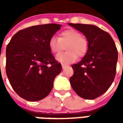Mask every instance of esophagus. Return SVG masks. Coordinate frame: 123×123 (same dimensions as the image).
<instances>
[{"mask_svg": "<svg viewBox=\"0 0 123 123\" xmlns=\"http://www.w3.org/2000/svg\"><path fill=\"white\" fill-rule=\"evenodd\" d=\"M66 66H66V64H62V68H63V69L65 68H66Z\"/></svg>", "mask_w": 123, "mask_h": 123, "instance_id": "esophagus-1", "label": "esophagus"}]
</instances>
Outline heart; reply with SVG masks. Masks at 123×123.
<instances>
[{"label":"heart","mask_w":123,"mask_h":123,"mask_svg":"<svg viewBox=\"0 0 123 123\" xmlns=\"http://www.w3.org/2000/svg\"><path fill=\"white\" fill-rule=\"evenodd\" d=\"M67 52L60 53L56 57L57 61L62 64H70L77 59V55L82 57L86 53L88 48L87 40L81 37V34L74 29H68L61 33L59 38L53 36L49 42L50 51L58 53L66 46Z\"/></svg>","instance_id":"obj_1"}]
</instances>
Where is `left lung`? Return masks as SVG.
Returning <instances> with one entry per match:
<instances>
[{
    "mask_svg": "<svg viewBox=\"0 0 123 123\" xmlns=\"http://www.w3.org/2000/svg\"><path fill=\"white\" fill-rule=\"evenodd\" d=\"M68 25L82 33L88 44L83 58L72 66L74 74L70 78V85L79 97L94 99L106 92L114 81L118 61L116 45L111 36L98 26Z\"/></svg>",
    "mask_w": 123,
    "mask_h": 123,
    "instance_id": "8db88e82",
    "label": "left lung"
}]
</instances>
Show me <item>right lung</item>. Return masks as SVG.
Returning a JSON list of instances; mask_svg holds the SVG:
<instances>
[{
    "label": "right lung",
    "instance_id": "1",
    "mask_svg": "<svg viewBox=\"0 0 123 123\" xmlns=\"http://www.w3.org/2000/svg\"><path fill=\"white\" fill-rule=\"evenodd\" d=\"M61 25L30 26L12 37L6 49V73L13 90L29 101L49 95L55 78L62 71L49 46Z\"/></svg>",
    "mask_w": 123,
    "mask_h": 123
}]
</instances>
